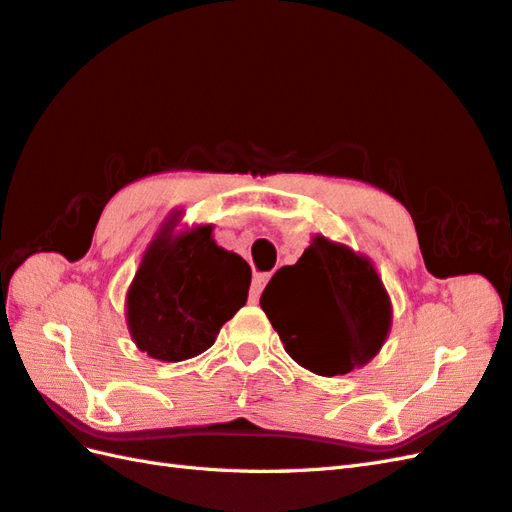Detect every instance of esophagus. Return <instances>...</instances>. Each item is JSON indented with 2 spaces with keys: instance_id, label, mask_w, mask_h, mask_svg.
<instances>
[{
  "instance_id": "1",
  "label": "esophagus",
  "mask_w": 512,
  "mask_h": 512,
  "mask_svg": "<svg viewBox=\"0 0 512 512\" xmlns=\"http://www.w3.org/2000/svg\"><path fill=\"white\" fill-rule=\"evenodd\" d=\"M270 279V272H257V275L253 277V285H251V296L253 299H259L261 290H264V285L268 283Z\"/></svg>"
}]
</instances>
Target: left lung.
<instances>
[{
  "label": "left lung",
  "instance_id": "obj_1",
  "mask_svg": "<svg viewBox=\"0 0 512 512\" xmlns=\"http://www.w3.org/2000/svg\"><path fill=\"white\" fill-rule=\"evenodd\" d=\"M294 362L316 375H347L382 349L390 301L368 259L316 235L259 299Z\"/></svg>",
  "mask_w": 512,
  "mask_h": 512
}]
</instances>
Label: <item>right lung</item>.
<instances>
[{"label":"right lung","mask_w":512,"mask_h":512,"mask_svg":"<svg viewBox=\"0 0 512 512\" xmlns=\"http://www.w3.org/2000/svg\"><path fill=\"white\" fill-rule=\"evenodd\" d=\"M251 266L211 240V227L163 231L128 290V329L141 351L181 362L207 351L246 303Z\"/></svg>","instance_id":"obj_1"}]
</instances>
